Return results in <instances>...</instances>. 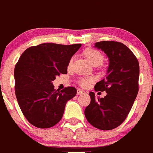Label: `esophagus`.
<instances>
[{"mask_svg":"<svg viewBox=\"0 0 153 153\" xmlns=\"http://www.w3.org/2000/svg\"><path fill=\"white\" fill-rule=\"evenodd\" d=\"M84 92L85 91L81 89H78V90H77V94H78V95H79V94H83V93H84Z\"/></svg>","mask_w":153,"mask_h":153,"instance_id":"esophagus-1","label":"esophagus"}]
</instances>
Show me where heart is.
I'll return each mask as SVG.
<instances>
[{"mask_svg": "<svg viewBox=\"0 0 153 153\" xmlns=\"http://www.w3.org/2000/svg\"><path fill=\"white\" fill-rule=\"evenodd\" d=\"M83 55L89 61L92 65L98 66L100 65L104 61V56L100 51L94 48H87L83 51ZM74 58L72 57L68 62V67H70L73 63ZM94 81V78L91 77L88 78H80L78 80V83L82 87H87L88 86Z\"/></svg>", "mask_w": 153, "mask_h": 153, "instance_id": "b5f03b06", "label": "heart"}]
</instances>
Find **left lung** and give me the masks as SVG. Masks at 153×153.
Wrapping results in <instances>:
<instances>
[{
	"label": "left lung",
	"instance_id": "obj_1",
	"mask_svg": "<svg viewBox=\"0 0 153 153\" xmlns=\"http://www.w3.org/2000/svg\"><path fill=\"white\" fill-rule=\"evenodd\" d=\"M109 59L107 75L94 86L96 91L107 93L95 98L90 91V104L84 111L85 117L94 128L109 131L120 126L131 111L139 91V64L137 58L126 45L114 41L96 42Z\"/></svg>",
	"mask_w": 153,
	"mask_h": 153
}]
</instances>
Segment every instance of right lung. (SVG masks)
<instances>
[{"label": "right lung", "instance_id": "add662e5", "mask_svg": "<svg viewBox=\"0 0 153 153\" xmlns=\"http://www.w3.org/2000/svg\"><path fill=\"white\" fill-rule=\"evenodd\" d=\"M81 44L43 43L25 50L14 68L15 94L22 114L39 128H49L63 117L66 103L76 95L75 87L54 89L52 81L67 73L68 62Z\"/></svg>", "mask_w": 153, "mask_h": 153}]
</instances>
